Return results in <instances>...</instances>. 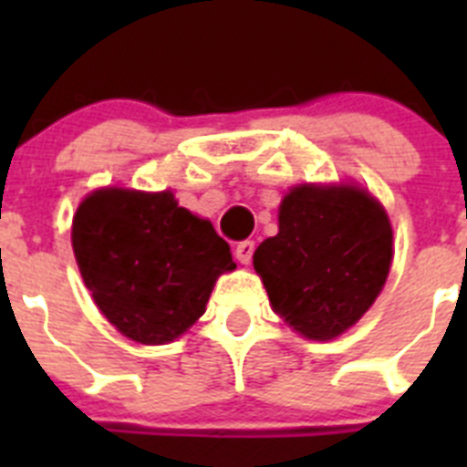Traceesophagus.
Returning <instances> with one entry per match:
<instances>
[{
	"instance_id": "1",
	"label": "esophagus",
	"mask_w": 467,
	"mask_h": 467,
	"mask_svg": "<svg viewBox=\"0 0 467 467\" xmlns=\"http://www.w3.org/2000/svg\"><path fill=\"white\" fill-rule=\"evenodd\" d=\"M253 254H254V243L253 241H241L236 245V259L241 264H250L253 262Z\"/></svg>"
}]
</instances>
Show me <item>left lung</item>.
<instances>
[{
	"mask_svg": "<svg viewBox=\"0 0 467 467\" xmlns=\"http://www.w3.org/2000/svg\"><path fill=\"white\" fill-rule=\"evenodd\" d=\"M393 229L353 184H299L283 198L278 234L254 250L274 311L301 337L327 341L369 311L386 285Z\"/></svg>",
	"mask_w": 467,
	"mask_h": 467,
	"instance_id": "obj_1",
	"label": "left lung"
}]
</instances>
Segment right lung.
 Listing matches in <instances>:
<instances>
[{
	"instance_id": "obj_1",
	"label": "right lung",
	"mask_w": 467,
	"mask_h": 467,
	"mask_svg": "<svg viewBox=\"0 0 467 467\" xmlns=\"http://www.w3.org/2000/svg\"><path fill=\"white\" fill-rule=\"evenodd\" d=\"M81 278L102 316L138 344H171L205 313L214 283L236 269L229 243L172 192L107 187L72 222Z\"/></svg>"
}]
</instances>
